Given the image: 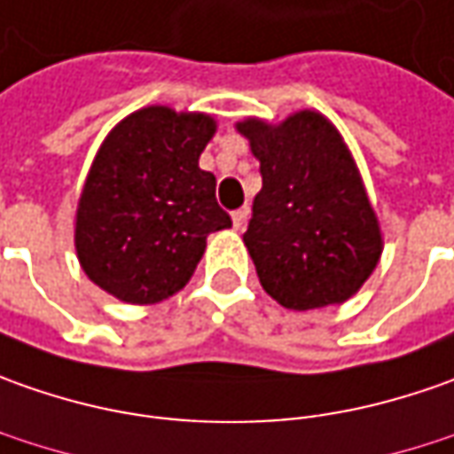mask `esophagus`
<instances>
[{"mask_svg": "<svg viewBox=\"0 0 454 454\" xmlns=\"http://www.w3.org/2000/svg\"><path fill=\"white\" fill-rule=\"evenodd\" d=\"M231 218H233V226L243 228L246 226V221H248V208L243 206V208H239V211H233L231 213Z\"/></svg>", "mask_w": 454, "mask_h": 454, "instance_id": "34e87169", "label": "esophagus"}]
</instances>
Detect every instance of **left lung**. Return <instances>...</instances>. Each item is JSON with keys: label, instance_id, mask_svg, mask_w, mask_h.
<instances>
[{"label": "left lung", "instance_id": "1", "mask_svg": "<svg viewBox=\"0 0 454 454\" xmlns=\"http://www.w3.org/2000/svg\"><path fill=\"white\" fill-rule=\"evenodd\" d=\"M239 130L263 183L243 233L261 286L296 311L347 301L374 271L382 236L341 135L309 110Z\"/></svg>", "mask_w": 454, "mask_h": 454}]
</instances>
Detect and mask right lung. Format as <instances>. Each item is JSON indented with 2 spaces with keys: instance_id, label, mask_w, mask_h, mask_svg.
<instances>
[{
  "instance_id": "obj_1",
  "label": "right lung",
  "mask_w": 454,
  "mask_h": 454,
  "mask_svg": "<svg viewBox=\"0 0 454 454\" xmlns=\"http://www.w3.org/2000/svg\"><path fill=\"white\" fill-rule=\"evenodd\" d=\"M215 122L145 107L120 122L87 176L74 246L85 274L128 304L163 301L196 271L206 236L231 226L198 158Z\"/></svg>"
}]
</instances>
